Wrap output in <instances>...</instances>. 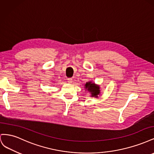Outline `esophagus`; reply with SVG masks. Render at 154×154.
Segmentation results:
<instances>
[{
  "mask_svg": "<svg viewBox=\"0 0 154 154\" xmlns=\"http://www.w3.org/2000/svg\"><path fill=\"white\" fill-rule=\"evenodd\" d=\"M72 78H68L67 79V82L69 83H72Z\"/></svg>",
  "mask_w": 154,
  "mask_h": 154,
  "instance_id": "obj_1",
  "label": "esophagus"
}]
</instances>
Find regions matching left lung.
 Wrapping results in <instances>:
<instances>
[{
	"label": "left lung",
	"mask_w": 154,
	"mask_h": 154,
	"mask_svg": "<svg viewBox=\"0 0 154 154\" xmlns=\"http://www.w3.org/2000/svg\"><path fill=\"white\" fill-rule=\"evenodd\" d=\"M85 88H87V91L91 92L92 96L97 97V96L100 94V87L99 86H96L94 83L91 82H88L85 83Z\"/></svg>",
	"instance_id": "1"
}]
</instances>
